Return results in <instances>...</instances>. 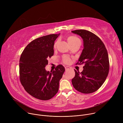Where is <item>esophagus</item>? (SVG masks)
I'll use <instances>...</instances> for the list:
<instances>
[{"mask_svg": "<svg viewBox=\"0 0 123 123\" xmlns=\"http://www.w3.org/2000/svg\"><path fill=\"white\" fill-rule=\"evenodd\" d=\"M65 69H66V71H67V70H68V69H69L70 68L69 67H68V66H66L65 67Z\"/></svg>", "mask_w": 123, "mask_h": 123, "instance_id": "34e87169", "label": "esophagus"}]
</instances>
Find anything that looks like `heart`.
I'll use <instances>...</instances> for the list:
<instances>
[{"label":"heart","mask_w":123,"mask_h":123,"mask_svg":"<svg viewBox=\"0 0 123 123\" xmlns=\"http://www.w3.org/2000/svg\"><path fill=\"white\" fill-rule=\"evenodd\" d=\"M67 40L68 42L70 45H72L75 43H76L78 42H80V39L75 36H69L67 37ZM56 46V43L55 45V47ZM63 61L66 64H68L71 62V59L68 56H64L63 58Z\"/></svg>","instance_id":"b5f03b06"}]
</instances>
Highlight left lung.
<instances>
[{
    "instance_id": "left-lung-1",
    "label": "left lung",
    "mask_w": 123,
    "mask_h": 123,
    "mask_svg": "<svg viewBox=\"0 0 123 123\" xmlns=\"http://www.w3.org/2000/svg\"><path fill=\"white\" fill-rule=\"evenodd\" d=\"M83 40L84 49L76 64H84L81 73L74 69L75 75L72 82L74 87L83 93L97 91L106 80L110 63L107 50L102 40L92 32L78 30L72 31Z\"/></svg>"
}]
</instances>
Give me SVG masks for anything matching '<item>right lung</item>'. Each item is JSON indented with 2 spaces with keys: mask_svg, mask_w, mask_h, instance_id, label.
<instances>
[{
  "mask_svg": "<svg viewBox=\"0 0 123 123\" xmlns=\"http://www.w3.org/2000/svg\"><path fill=\"white\" fill-rule=\"evenodd\" d=\"M60 34H52L33 40L25 48L19 61L20 80L31 95L48 100L58 92L59 81L65 71L62 65L47 71L48 59L54 55L55 41Z\"/></svg>",
  "mask_w": 123,
  "mask_h": 123,
  "instance_id": "obj_1",
  "label": "right lung"
}]
</instances>
